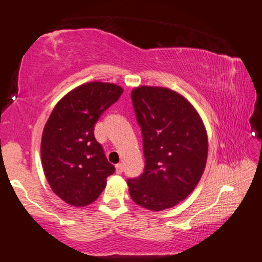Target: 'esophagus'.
<instances>
[{
    "label": "esophagus",
    "mask_w": 262,
    "mask_h": 262,
    "mask_svg": "<svg viewBox=\"0 0 262 262\" xmlns=\"http://www.w3.org/2000/svg\"><path fill=\"white\" fill-rule=\"evenodd\" d=\"M115 169H116V174H121L123 171V165L122 163H118V165L115 166Z\"/></svg>",
    "instance_id": "esophagus-1"
}]
</instances>
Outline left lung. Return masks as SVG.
<instances>
[{
	"instance_id": "8db88e82",
	"label": "left lung",
	"mask_w": 262,
	"mask_h": 262,
	"mask_svg": "<svg viewBox=\"0 0 262 262\" xmlns=\"http://www.w3.org/2000/svg\"><path fill=\"white\" fill-rule=\"evenodd\" d=\"M141 127L143 173L128 179L132 200L160 212L193 192L204 174L208 138L202 119L181 94L165 87L141 85L132 91Z\"/></svg>"
}]
</instances>
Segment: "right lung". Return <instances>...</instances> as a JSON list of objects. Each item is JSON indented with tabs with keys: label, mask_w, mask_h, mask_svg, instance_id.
Instances as JSON below:
<instances>
[{
	"label": "right lung",
	"mask_w": 262,
	"mask_h": 262,
	"mask_svg": "<svg viewBox=\"0 0 262 262\" xmlns=\"http://www.w3.org/2000/svg\"><path fill=\"white\" fill-rule=\"evenodd\" d=\"M123 93L118 84L88 82L64 95L54 107L41 140V159L50 188L74 207L100 196L115 171L94 136L101 114Z\"/></svg>",
	"instance_id": "right-lung-1"
}]
</instances>
